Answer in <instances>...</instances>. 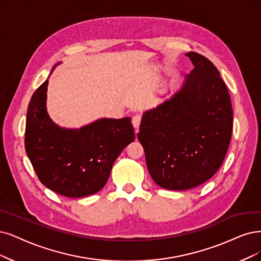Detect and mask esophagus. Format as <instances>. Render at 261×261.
Returning a JSON list of instances; mask_svg holds the SVG:
<instances>
[{
    "label": "esophagus",
    "instance_id": "esophagus-1",
    "mask_svg": "<svg viewBox=\"0 0 261 261\" xmlns=\"http://www.w3.org/2000/svg\"><path fill=\"white\" fill-rule=\"evenodd\" d=\"M141 120H142L141 115H134L133 116V117H132V124H133L134 129H139Z\"/></svg>",
    "mask_w": 261,
    "mask_h": 261
}]
</instances>
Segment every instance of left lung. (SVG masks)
<instances>
[{"instance_id": "left-lung-1", "label": "left lung", "mask_w": 261, "mask_h": 261, "mask_svg": "<svg viewBox=\"0 0 261 261\" xmlns=\"http://www.w3.org/2000/svg\"><path fill=\"white\" fill-rule=\"evenodd\" d=\"M186 56L194 70L170 99L144 113L138 133L151 178L170 190L197 187L215 174L233 125L230 94L215 65L198 53Z\"/></svg>"}]
</instances>
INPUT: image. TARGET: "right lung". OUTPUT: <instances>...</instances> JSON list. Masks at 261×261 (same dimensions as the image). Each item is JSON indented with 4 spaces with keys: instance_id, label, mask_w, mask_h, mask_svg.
<instances>
[{
    "instance_id": "add662e5",
    "label": "right lung",
    "mask_w": 261,
    "mask_h": 261,
    "mask_svg": "<svg viewBox=\"0 0 261 261\" xmlns=\"http://www.w3.org/2000/svg\"><path fill=\"white\" fill-rule=\"evenodd\" d=\"M47 86L48 80L28 106L27 155L47 188L69 198L93 195L104 187L115 160L134 141L131 118H102L81 129L61 128L47 113Z\"/></svg>"
}]
</instances>
